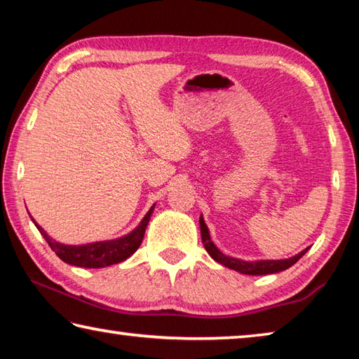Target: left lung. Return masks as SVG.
Returning <instances> with one entry per match:
<instances>
[{"label": "left lung", "instance_id": "1", "mask_svg": "<svg viewBox=\"0 0 359 359\" xmlns=\"http://www.w3.org/2000/svg\"><path fill=\"white\" fill-rule=\"evenodd\" d=\"M199 226H201V238H203V244L205 247V250L214 258L217 263H220L223 266H226L228 269L238 271L241 274L245 276H266V274H276V272H280L288 269V267L293 266L297 259L302 258V255H306V250H302L301 253L294 255V257L287 258V259H257V261H244L239 258H233L228 257V255L222 253L218 250L217 245L212 242L210 234H209V228L205 224L203 215L199 217Z\"/></svg>", "mask_w": 359, "mask_h": 359}]
</instances>
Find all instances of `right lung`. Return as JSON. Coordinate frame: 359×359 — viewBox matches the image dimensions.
<instances>
[{"label":"right lung","instance_id":"add662e5","mask_svg":"<svg viewBox=\"0 0 359 359\" xmlns=\"http://www.w3.org/2000/svg\"><path fill=\"white\" fill-rule=\"evenodd\" d=\"M154 209H155V204L151 205L147 214H145V217L141 220V223H139L131 233L121 236V238H117V239L90 242V244H82V245H66V244H62V242H57L55 239L48 238V234L33 220V218L32 220L36 224V228L39 229V233L44 236L47 244L50 245L52 250L57 253V257L60 259H63L65 263L77 266V267L100 269V267L121 263V261L130 258L131 255L137 250L144 239L145 228H147L150 217L154 214Z\"/></svg>","mask_w":359,"mask_h":359}]
</instances>
